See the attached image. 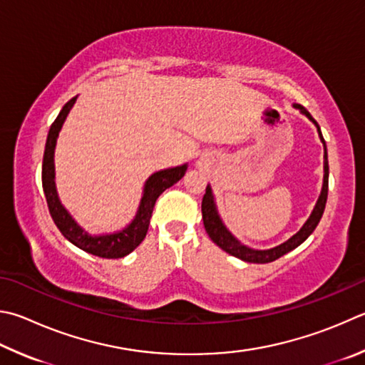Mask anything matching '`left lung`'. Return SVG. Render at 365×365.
Returning a JSON list of instances; mask_svg holds the SVG:
<instances>
[{"instance_id": "left-lung-1", "label": "left lung", "mask_w": 365, "mask_h": 365, "mask_svg": "<svg viewBox=\"0 0 365 365\" xmlns=\"http://www.w3.org/2000/svg\"><path fill=\"white\" fill-rule=\"evenodd\" d=\"M298 110H302V113L307 115L311 121H313L316 125L317 123L314 121V118L311 116L307 110H304L302 105H295ZM317 132H319V137L324 143V185H322V191L319 200L316 202V207L313 210V214L309 215L307 223L303 225L302 230L298 231L297 235L290 237L289 241H286L281 246L268 249V250H255L250 249L247 246H244L236 237L230 233V231L225 228V225L222 223L220 217L217 214V207L214 202V196H212V190L207 185L205 188V195L202 197V204H201V210H202V222H204V228L207 231V235L212 241H214L218 247H222L225 252H228L230 255L241 258L244 262L249 263H269L274 262L277 258L282 257L287 252L294 250L295 247L300 246V244L307 240V237L313 233L314 228L319 223L321 217L324 214V209H326V202H327V191H329V161H327V150H326V142H324V137L321 134L319 125H317Z\"/></svg>"}]
</instances>
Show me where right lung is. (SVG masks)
I'll return each instance as SVG.
<instances>
[{
	"mask_svg": "<svg viewBox=\"0 0 365 365\" xmlns=\"http://www.w3.org/2000/svg\"><path fill=\"white\" fill-rule=\"evenodd\" d=\"M75 102H76V97H73L71 101H68L63 105V108L56 118V121L52 123L48 134V140H46V148H44V156H43V172H41L46 202H48L49 214L52 217V220H54L56 227L61 230V233L67 237L71 244H75L76 247L83 249L84 252H89V254L102 257V258H123L128 254H130V252L145 240L156 200L160 197V195L164 190H168L169 187H172V185L180 180V178L185 175V172H187V164L178 165V168L160 170L148 178L147 183H145L143 196H142L140 205H138L137 215L128 228H124L123 231H118V233L105 235V236L88 235L81 227H78V223L73 220L71 215L65 210L61 201H58L56 182H54L56 142H57L58 132L62 129L65 118H67L68 111L71 110L73 103Z\"/></svg>",
	"mask_w": 365,
	"mask_h": 365,
	"instance_id": "obj_1",
	"label": "right lung"
}]
</instances>
